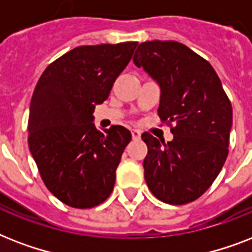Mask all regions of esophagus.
Returning a JSON list of instances; mask_svg holds the SVG:
<instances>
[{
	"mask_svg": "<svg viewBox=\"0 0 252 252\" xmlns=\"http://www.w3.org/2000/svg\"><path fill=\"white\" fill-rule=\"evenodd\" d=\"M130 133H132V137H133V140H138V138L141 137V132L138 129H132L130 130Z\"/></svg>",
	"mask_w": 252,
	"mask_h": 252,
	"instance_id": "34e87169",
	"label": "esophagus"
}]
</instances>
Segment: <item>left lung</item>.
Listing matches in <instances>:
<instances>
[{
    "mask_svg": "<svg viewBox=\"0 0 252 252\" xmlns=\"http://www.w3.org/2000/svg\"><path fill=\"white\" fill-rule=\"evenodd\" d=\"M133 63L161 87L158 115L171 126L172 141L145 132L144 174L158 200L191 203L211 187L226 161L233 124L231 103L212 65L174 40L145 41Z\"/></svg>",
    "mask_w": 252,
    "mask_h": 252,
    "instance_id": "obj_1",
    "label": "left lung"
}]
</instances>
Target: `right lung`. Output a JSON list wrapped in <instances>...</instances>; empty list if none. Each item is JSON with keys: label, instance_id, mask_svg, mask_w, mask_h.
Wrapping results in <instances>:
<instances>
[{"label": "right lung", "instance_id": "right-lung-1", "mask_svg": "<svg viewBox=\"0 0 252 252\" xmlns=\"http://www.w3.org/2000/svg\"><path fill=\"white\" fill-rule=\"evenodd\" d=\"M136 47V41L77 47L49 64L33 90L30 152L45 187L69 207L93 208L114 189L132 134L122 126L98 130L93 112L108 98Z\"/></svg>", "mask_w": 252, "mask_h": 252}]
</instances>
